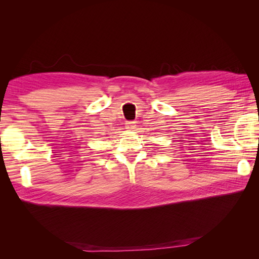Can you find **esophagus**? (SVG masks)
Returning <instances> with one entry per match:
<instances>
[{
    "label": "esophagus",
    "mask_w": 259,
    "mask_h": 259,
    "mask_svg": "<svg viewBox=\"0 0 259 259\" xmlns=\"http://www.w3.org/2000/svg\"><path fill=\"white\" fill-rule=\"evenodd\" d=\"M135 128H136V122H135V121H126V122H125V129L134 130Z\"/></svg>",
    "instance_id": "1"
}]
</instances>
